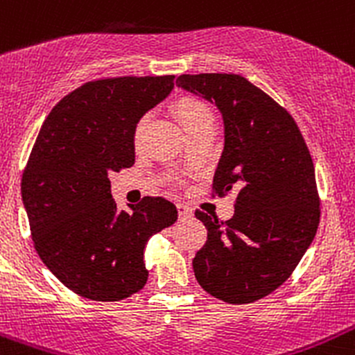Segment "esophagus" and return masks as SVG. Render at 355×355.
Listing matches in <instances>:
<instances>
[{"mask_svg":"<svg viewBox=\"0 0 355 355\" xmlns=\"http://www.w3.org/2000/svg\"><path fill=\"white\" fill-rule=\"evenodd\" d=\"M177 209H178V216L180 217H190L193 214V209L187 204H178Z\"/></svg>","mask_w":355,"mask_h":355,"instance_id":"1","label":"esophagus"}]
</instances>
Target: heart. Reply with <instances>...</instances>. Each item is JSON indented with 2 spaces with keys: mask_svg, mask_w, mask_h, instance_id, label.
Returning <instances> with one entry per match:
<instances>
[{
  "mask_svg": "<svg viewBox=\"0 0 355 355\" xmlns=\"http://www.w3.org/2000/svg\"><path fill=\"white\" fill-rule=\"evenodd\" d=\"M175 112H177V118L180 121V124L184 126L185 133L197 130V128L204 126L205 123L214 121L212 111H210L207 104L204 101L197 99V97H182L177 104H175ZM148 124V118H141L138 121L135 128V145L138 146L141 143L143 135H145Z\"/></svg>",
  "mask_w": 355,
  "mask_h": 355,
  "instance_id": "1",
  "label": "heart"
}]
</instances>
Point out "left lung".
I'll use <instances>...</instances> for the list:
<instances>
[{"instance_id":"left-lung-1","label":"left lung","mask_w":355,"mask_h":355,"mask_svg":"<svg viewBox=\"0 0 355 355\" xmlns=\"http://www.w3.org/2000/svg\"><path fill=\"white\" fill-rule=\"evenodd\" d=\"M224 119L212 190H237L229 220L196 210L207 241L193 258L198 285L225 303H252L282 286L317 234L320 197L302 131L285 107L237 73H184Z\"/></svg>"}]
</instances>
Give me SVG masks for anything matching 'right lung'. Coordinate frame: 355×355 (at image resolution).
Here are the masks:
<instances>
[{
	"instance_id": "right-lung-1",
	"label": "right lung",
	"mask_w": 355,
	"mask_h": 355,
	"mask_svg": "<svg viewBox=\"0 0 355 355\" xmlns=\"http://www.w3.org/2000/svg\"><path fill=\"white\" fill-rule=\"evenodd\" d=\"M175 76L85 83L46 116L21 177L38 256L69 290L118 302L148 282L143 251L178 219L163 197L118 210L109 173L135 165V128L173 89Z\"/></svg>"
}]
</instances>
